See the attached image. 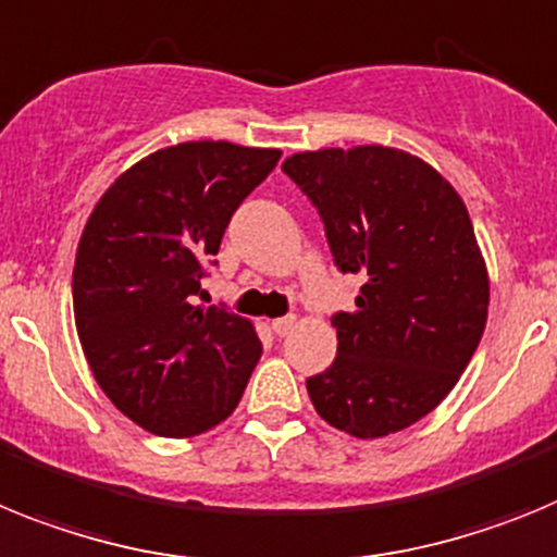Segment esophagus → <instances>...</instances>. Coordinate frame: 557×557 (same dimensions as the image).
<instances>
[{
    "instance_id": "obj_1",
    "label": "esophagus",
    "mask_w": 557,
    "mask_h": 557,
    "mask_svg": "<svg viewBox=\"0 0 557 557\" xmlns=\"http://www.w3.org/2000/svg\"><path fill=\"white\" fill-rule=\"evenodd\" d=\"M297 327V319L294 317H283V319H274L272 322V331L277 333V336H288V333Z\"/></svg>"
}]
</instances>
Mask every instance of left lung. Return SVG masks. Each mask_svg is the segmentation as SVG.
I'll return each instance as SVG.
<instances>
[{"instance_id":"left-lung-1","label":"left lung","mask_w":557,"mask_h":557,"mask_svg":"<svg viewBox=\"0 0 557 557\" xmlns=\"http://www.w3.org/2000/svg\"><path fill=\"white\" fill-rule=\"evenodd\" d=\"M283 171L317 205L338 269L364 277L333 317L336 359L308 379L313 409L359 440L400 432L451 393L485 331L491 280L466 201L386 145L292 153Z\"/></svg>"}]
</instances>
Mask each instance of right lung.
<instances>
[{
    "instance_id": "add662e5",
    "label": "right lung",
    "mask_w": 557,
    "mask_h": 557,
    "mask_svg": "<svg viewBox=\"0 0 557 557\" xmlns=\"http://www.w3.org/2000/svg\"><path fill=\"white\" fill-rule=\"evenodd\" d=\"M277 148L178 143L111 182L77 240L75 327L91 375L125 418L162 437L224 423L263 345L249 319L201 306V265Z\"/></svg>"
}]
</instances>
